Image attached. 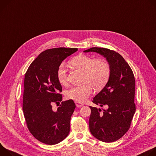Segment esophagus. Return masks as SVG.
Wrapping results in <instances>:
<instances>
[{
    "label": "esophagus",
    "mask_w": 156,
    "mask_h": 156,
    "mask_svg": "<svg viewBox=\"0 0 156 156\" xmlns=\"http://www.w3.org/2000/svg\"><path fill=\"white\" fill-rule=\"evenodd\" d=\"M76 106L77 107H82L83 105L82 103H81L80 102H77V101H76Z\"/></svg>",
    "instance_id": "obj_1"
}]
</instances>
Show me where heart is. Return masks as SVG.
Returning <instances> with one entry per match:
<instances>
[{
	"label": "heart",
	"mask_w": 156,
	"mask_h": 156,
	"mask_svg": "<svg viewBox=\"0 0 156 156\" xmlns=\"http://www.w3.org/2000/svg\"><path fill=\"white\" fill-rule=\"evenodd\" d=\"M69 64L71 67L83 73V81L87 83L82 85L74 86L67 90L66 96L68 99L80 103L83 102L92 94V86L98 90L104 87L109 80L110 67L104 59H94L89 55L80 53L69 61ZM56 76L60 84H67V71L63 65L58 67Z\"/></svg>",
	"instance_id": "heart-1"
}]
</instances>
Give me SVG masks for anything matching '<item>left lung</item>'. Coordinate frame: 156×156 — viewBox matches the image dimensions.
<instances>
[{
  "label": "left lung",
  "mask_w": 156,
  "mask_h": 156,
  "mask_svg": "<svg viewBox=\"0 0 156 156\" xmlns=\"http://www.w3.org/2000/svg\"><path fill=\"white\" fill-rule=\"evenodd\" d=\"M84 52L100 54L106 58L110 67L108 82L92 100L107 109L101 112L100 108L90 107L89 129L98 140L114 142L128 131L136 111L134 74L122 55L113 50L94 47Z\"/></svg>",
  "instance_id": "left-lung-1"
}]
</instances>
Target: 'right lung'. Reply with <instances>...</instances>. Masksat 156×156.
I'll list each match as a JSON object with an SVG mask.
<instances>
[{"label": "right lung", "instance_id": "right-lung-1", "mask_svg": "<svg viewBox=\"0 0 156 156\" xmlns=\"http://www.w3.org/2000/svg\"><path fill=\"white\" fill-rule=\"evenodd\" d=\"M77 51L66 48L46 49L31 62L25 74L23 111L27 126L37 140L46 144L60 143L70 131L75 103L73 100L62 101L56 111L53 104L62 100L58 67Z\"/></svg>", "mask_w": 156, "mask_h": 156}]
</instances>
